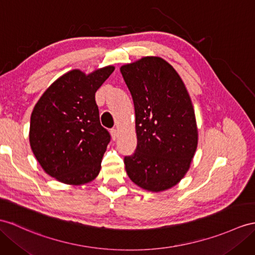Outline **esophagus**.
Returning a JSON list of instances; mask_svg holds the SVG:
<instances>
[{"instance_id": "34e87169", "label": "esophagus", "mask_w": 255, "mask_h": 255, "mask_svg": "<svg viewBox=\"0 0 255 255\" xmlns=\"http://www.w3.org/2000/svg\"><path fill=\"white\" fill-rule=\"evenodd\" d=\"M118 129H116V128H113L111 129V137H113V139H117L118 138Z\"/></svg>"}]
</instances>
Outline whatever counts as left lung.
Instances as JSON below:
<instances>
[{
    "label": "left lung",
    "mask_w": 255,
    "mask_h": 255,
    "mask_svg": "<svg viewBox=\"0 0 255 255\" xmlns=\"http://www.w3.org/2000/svg\"><path fill=\"white\" fill-rule=\"evenodd\" d=\"M121 73L135 108L137 147L124 158L131 181L159 192L186 175L198 146L194 106L177 71L158 56L123 65Z\"/></svg>",
    "instance_id": "left-lung-1"
}]
</instances>
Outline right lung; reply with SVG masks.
<instances>
[{
	"mask_svg": "<svg viewBox=\"0 0 255 255\" xmlns=\"http://www.w3.org/2000/svg\"><path fill=\"white\" fill-rule=\"evenodd\" d=\"M107 66L86 74L73 69L43 93L31 114L29 140L49 176L68 185L95 179L110 135L99 122L95 93L111 73Z\"/></svg>",
	"mask_w": 255,
	"mask_h": 255,
	"instance_id": "obj_1",
	"label": "right lung"
}]
</instances>
